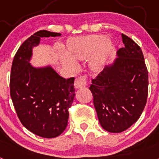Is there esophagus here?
I'll return each mask as SVG.
<instances>
[{
    "label": "esophagus",
    "mask_w": 159,
    "mask_h": 159,
    "mask_svg": "<svg viewBox=\"0 0 159 159\" xmlns=\"http://www.w3.org/2000/svg\"><path fill=\"white\" fill-rule=\"evenodd\" d=\"M87 85V78L85 75H80L75 78L74 86L75 89H80V88H85Z\"/></svg>",
    "instance_id": "1"
}]
</instances>
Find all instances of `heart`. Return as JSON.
I'll return each mask as SVG.
<instances>
[{"mask_svg": "<svg viewBox=\"0 0 159 159\" xmlns=\"http://www.w3.org/2000/svg\"><path fill=\"white\" fill-rule=\"evenodd\" d=\"M111 45L104 35H89L68 39L66 43V55L60 57V63L67 69L75 70V61L91 57V67L95 71L103 68Z\"/></svg>", "mask_w": 159, "mask_h": 159, "instance_id": "1", "label": "heart"}]
</instances>
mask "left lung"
Segmentation results:
<instances>
[{
	"label": "left lung",
	"instance_id": "8db88e82",
	"mask_svg": "<svg viewBox=\"0 0 159 159\" xmlns=\"http://www.w3.org/2000/svg\"><path fill=\"white\" fill-rule=\"evenodd\" d=\"M122 39L125 47L118 50V58L89 88L99 123L111 133L124 131L139 119L148 95V71L142 49L126 35Z\"/></svg>",
	"mask_w": 159,
	"mask_h": 159
}]
</instances>
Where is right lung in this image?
<instances>
[{
  "label": "right lung",
  "mask_w": 159,
  "mask_h": 159,
  "mask_svg": "<svg viewBox=\"0 0 159 159\" xmlns=\"http://www.w3.org/2000/svg\"><path fill=\"white\" fill-rule=\"evenodd\" d=\"M60 36L46 30L32 35L17 50L11 68L10 95L20 121L33 134L47 139L66 129L75 95V78L66 80L51 66L35 67L29 61L40 38Z\"/></svg>",
  "instance_id": "obj_1"
}]
</instances>
